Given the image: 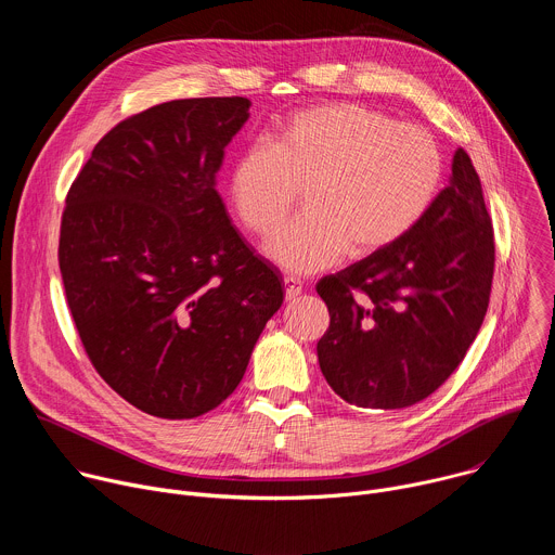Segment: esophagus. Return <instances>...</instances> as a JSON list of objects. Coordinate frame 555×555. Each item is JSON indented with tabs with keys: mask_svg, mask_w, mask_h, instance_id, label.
<instances>
[{
	"mask_svg": "<svg viewBox=\"0 0 555 555\" xmlns=\"http://www.w3.org/2000/svg\"><path fill=\"white\" fill-rule=\"evenodd\" d=\"M283 287H285V300H294L302 292V281L296 276H283Z\"/></svg>",
	"mask_w": 555,
	"mask_h": 555,
	"instance_id": "obj_1",
	"label": "esophagus"
}]
</instances>
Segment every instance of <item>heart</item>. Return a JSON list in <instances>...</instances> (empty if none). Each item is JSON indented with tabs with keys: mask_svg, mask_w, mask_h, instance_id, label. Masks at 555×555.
<instances>
[{
	"mask_svg": "<svg viewBox=\"0 0 555 555\" xmlns=\"http://www.w3.org/2000/svg\"><path fill=\"white\" fill-rule=\"evenodd\" d=\"M443 176L437 140L417 125L395 122L356 103L298 109L270 142L246 144L228 171V199L240 223L270 236L296 206L307 210L268 244L289 272H315L369 257L426 215Z\"/></svg>",
	"mask_w": 555,
	"mask_h": 555,
	"instance_id": "heart-1",
	"label": "heart"
}]
</instances>
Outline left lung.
<instances>
[{"instance_id":"1","label":"left lung","mask_w":555,"mask_h":555,"mask_svg":"<svg viewBox=\"0 0 555 555\" xmlns=\"http://www.w3.org/2000/svg\"><path fill=\"white\" fill-rule=\"evenodd\" d=\"M494 228L469 155L400 242L319 281L327 384L362 409H406L435 392L477 338L492 292Z\"/></svg>"}]
</instances>
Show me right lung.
<instances>
[{
  "label": "right lung",
  "instance_id": "add662e5",
  "mask_svg": "<svg viewBox=\"0 0 555 555\" xmlns=\"http://www.w3.org/2000/svg\"><path fill=\"white\" fill-rule=\"evenodd\" d=\"M244 96L182 99L112 127L72 182L59 268L78 338L131 406L193 420L242 382L283 302L217 193Z\"/></svg>",
  "mask_w": 555,
  "mask_h": 555
}]
</instances>
